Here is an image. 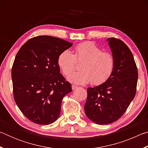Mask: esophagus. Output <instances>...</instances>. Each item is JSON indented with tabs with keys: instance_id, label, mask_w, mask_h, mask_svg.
<instances>
[{
	"instance_id": "34e87169",
	"label": "esophagus",
	"mask_w": 148,
	"mask_h": 148,
	"mask_svg": "<svg viewBox=\"0 0 148 148\" xmlns=\"http://www.w3.org/2000/svg\"><path fill=\"white\" fill-rule=\"evenodd\" d=\"M77 86H75V85H72V90H75V89H77Z\"/></svg>"
}]
</instances>
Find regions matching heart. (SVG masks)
Wrapping results in <instances>:
<instances>
[{"label":"heart","mask_w":148,"mask_h":148,"mask_svg":"<svg viewBox=\"0 0 148 148\" xmlns=\"http://www.w3.org/2000/svg\"><path fill=\"white\" fill-rule=\"evenodd\" d=\"M83 61L81 71L71 74L77 62ZM57 63L65 76L71 73L68 79L72 83L99 85L109 78L114 71V57L109 52L103 51L101 47L91 42L80 43L75 47L74 53L64 50L57 58Z\"/></svg>","instance_id":"obj_1"}]
</instances>
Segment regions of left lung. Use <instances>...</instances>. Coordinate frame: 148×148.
Listing matches in <instances>:
<instances>
[{
    "mask_svg": "<svg viewBox=\"0 0 148 148\" xmlns=\"http://www.w3.org/2000/svg\"><path fill=\"white\" fill-rule=\"evenodd\" d=\"M114 57L111 76L100 86L87 89L84 106L89 119L99 125L117 121L126 112L136 91L138 70L132 52L121 40L108 38Z\"/></svg>",
    "mask_w": 148,
    "mask_h": 148,
    "instance_id": "left-lung-1",
    "label": "left lung"
}]
</instances>
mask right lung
<instances>
[{"mask_svg":"<svg viewBox=\"0 0 148 148\" xmlns=\"http://www.w3.org/2000/svg\"><path fill=\"white\" fill-rule=\"evenodd\" d=\"M72 46L61 38L38 36L17 52L12 69L14 98L24 116L34 123L56 121L62 99L72 91L57 63L59 54Z\"/></svg>","mask_w":148,"mask_h":148,"instance_id":"1","label":"right lung"}]
</instances>
